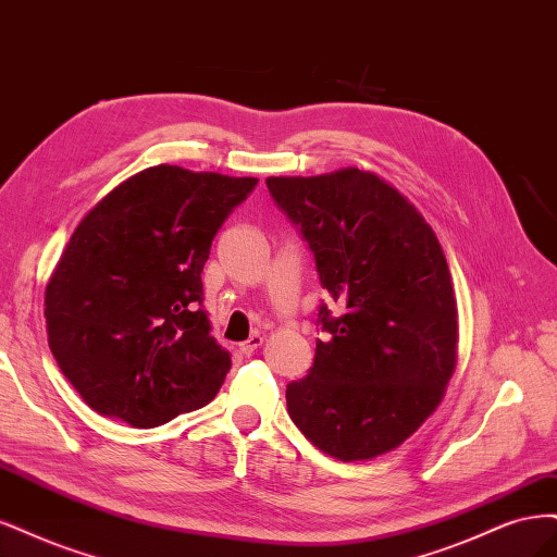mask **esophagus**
I'll use <instances>...</instances> for the list:
<instances>
[{
  "label": "esophagus",
  "mask_w": 557,
  "mask_h": 557,
  "mask_svg": "<svg viewBox=\"0 0 557 557\" xmlns=\"http://www.w3.org/2000/svg\"><path fill=\"white\" fill-rule=\"evenodd\" d=\"M263 345V337L259 335V333H255V335H249L245 343L240 345V354H245V356H252L259 347Z\"/></svg>",
  "instance_id": "esophagus-1"
}]
</instances>
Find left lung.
I'll list each match as a JSON object with an SVG mask.
<instances>
[{"label":"left lung","instance_id":"8db88e82","mask_svg":"<svg viewBox=\"0 0 557 557\" xmlns=\"http://www.w3.org/2000/svg\"><path fill=\"white\" fill-rule=\"evenodd\" d=\"M343 314L319 308L314 363L286 409L321 451L368 460L400 446L442 403L456 370L458 310L435 231L380 175L354 166L268 177Z\"/></svg>","mask_w":557,"mask_h":557}]
</instances>
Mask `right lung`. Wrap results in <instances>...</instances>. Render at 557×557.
Wrapping results in <instances>:
<instances>
[{"instance_id": "right-lung-1", "label": "right lung", "mask_w": 557, "mask_h": 557, "mask_svg": "<svg viewBox=\"0 0 557 557\" xmlns=\"http://www.w3.org/2000/svg\"><path fill=\"white\" fill-rule=\"evenodd\" d=\"M257 177L159 164L89 210L46 286L52 356L103 417L154 428L201 409L231 356L210 335L201 273Z\"/></svg>"}]
</instances>
